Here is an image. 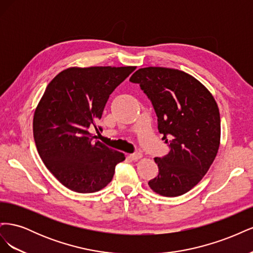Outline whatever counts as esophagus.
Instances as JSON below:
<instances>
[{"instance_id": "34e87169", "label": "esophagus", "mask_w": 253, "mask_h": 253, "mask_svg": "<svg viewBox=\"0 0 253 253\" xmlns=\"http://www.w3.org/2000/svg\"><path fill=\"white\" fill-rule=\"evenodd\" d=\"M141 157H142V154L140 152H136V153H133V154H129V158L132 160H138Z\"/></svg>"}]
</instances>
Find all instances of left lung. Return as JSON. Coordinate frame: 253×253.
<instances>
[{"label": "left lung", "mask_w": 253, "mask_h": 253, "mask_svg": "<svg viewBox=\"0 0 253 253\" xmlns=\"http://www.w3.org/2000/svg\"><path fill=\"white\" fill-rule=\"evenodd\" d=\"M129 81L139 84L157 116L170 151L155 157L158 175L149 181L159 195L179 196L196 186L219 148L220 117L210 91L192 76L166 67H144Z\"/></svg>", "instance_id": "8db88e82"}]
</instances>
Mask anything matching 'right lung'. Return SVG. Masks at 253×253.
Returning a JSON list of instances; mask_svg holds the SVG:
<instances>
[{"mask_svg":"<svg viewBox=\"0 0 253 253\" xmlns=\"http://www.w3.org/2000/svg\"><path fill=\"white\" fill-rule=\"evenodd\" d=\"M135 66L71 67L45 89L34 116V138L44 165L63 186L93 193L113 179L124 153L94 141L90 127L101 119L110 95Z\"/></svg>","mask_w":253,"mask_h":253,"instance_id":"right-lung-1","label":"right lung"}]
</instances>
